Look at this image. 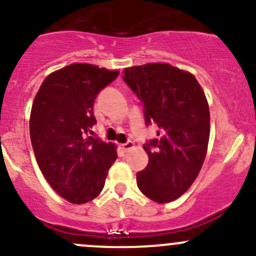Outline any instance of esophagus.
Here are the masks:
<instances>
[{"instance_id":"1","label":"esophagus","mask_w":256,"mask_h":256,"mask_svg":"<svg viewBox=\"0 0 256 256\" xmlns=\"http://www.w3.org/2000/svg\"><path fill=\"white\" fill-rule=\"evenodd\" d=\"M119 148L122 152H125V153H126V152L131 150H132V148H134V142L128 141V142H126V143H122V144H120Z\"/></svg>"}]
</instances>
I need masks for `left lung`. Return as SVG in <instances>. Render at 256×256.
<instances>
[{"mask_svg":"<svg viewBox=\"0 0 256 256\" xmlns=\"http://www.w3.org/2000/svg\"><path fill=\"white\" fill-rule=\"evenodd\" d=\"M124 80L141 100L146 124L158 138L143 146L147 168L137 186L156 203L175 200L192 186L203 166L210 136L209 104L194 75L168 63L128 66Z\"/></svg>","mask_w":256,"mask_h":256,"instance_id":"obj_1","label":"left lung"}]
</instances>
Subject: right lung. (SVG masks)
<instances>
[{
  "instance_id": "obj_1",
  "label": "right lung",
  "mask_w": 256,
  "mask_h": 256,
  "mask_svg": "<svg viewBox=\"0 0 256 256\" xmlns=\"http://www.w3.org/2000/svg\"><path fill=\"white\" fill-rule=\"evenodd\" d=\"M118 70L72 63L50 72L34 98L30 138L38 168L60 196L84 204L102 192L116 146L88 136L94 103Z\"/></svg>"
}]
</instances>
